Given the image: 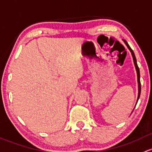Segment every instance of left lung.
I'll use <instances>...</instances> for the list:
<instances>
[{"label":"left lung","mask_w":152,"mask_h":152,"mask_svg":"<svg viewBox=\"0 0 152 152\" xmlns=\"http://www.w3.org/2000/svg\"><path fill=\"white\" fill-rule=\"evenodd\" d=\"M123 40H124V43L126 44V46H127V48H129V50H130L131 53H132V58H133L134 64V66H135V68H136V71H137V83H138V96H137V101H138V99H139V97H140V90H141V87H140V70H139L138 66H137V61H136V58H135V56H134V54L133 50H132L131 49V48H130V47H129V45H128L127 42L125 41L124 39H123Z\"/></svg>","instance_id":"8db88e82"}]
</instances>
